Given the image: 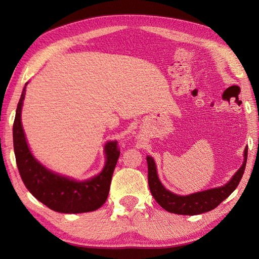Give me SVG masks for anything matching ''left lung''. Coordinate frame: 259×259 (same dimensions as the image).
<instances>
[{
  "label": "left lung",
  "mask_w": 259,
  "mask_h": 259,
  "mask_svg": "<svg viewBox=\"0 0 259 259\" xmlns=\"http://www.w3.org/2000/svg\"><path fill=\"white\" fill-rule=\"evenodd\" d=\"M246 161H247V148L245 149L242 167L237 170L234 177L225 186L189 195H177L168 191L161 185L158 176H157L155 161L151 157L147 156L148 186L153 197L162 209L170 213L181 214V215H197V214L215 209L235 190L243 177Z\"/></svg>",
  "instance_id": "left-lung-1"
}]
</instances>
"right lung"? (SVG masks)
<instances>
[{
	"label": "right lung",
	"mask_w": 259,
	"mask_h": 259,
	"mask_svg": "<svg viewBox=\"0 0 259 259\" xmlns=\"http://www.w3.org/2000/svg\"><path fill=\"white\" fill-rule=\"evenodd\" d=\"M26 85L18 101L13 124L16 165L25 187L37 200L56 212L84 213L98 210L108 199L112 175L121 153L117 142L105 145V167L90 180L78 182L49 171L30 154L22 127L21 111Z\"/></svg>",
	"instance_id": "1"
}]
</instances>
